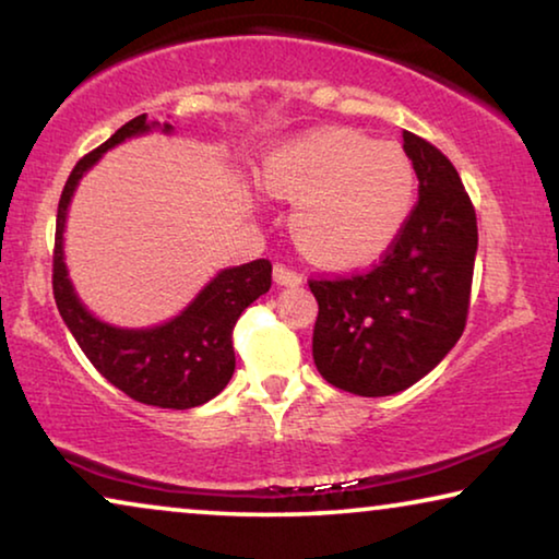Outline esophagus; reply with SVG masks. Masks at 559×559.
I'll return each mask as SVG.
<instances>
[{"label": "esophagus", "instance_id": "1", "mask_svg": "<svg viewBox=\"0 0 559 559\" xmlns=\"http://www.w3.org/2000/svg\"><path fill=\"white\" fill-rule=\"evenodd\" d=\"M273 278H276L278 286H296V283H301V273H296L290 265L286 263H276L273 265Z\"/></svg>", "mask_w": 559, "mask_h": 559}]
</instances>
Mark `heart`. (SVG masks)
<instances>
[{"mask_svg": "<svg viewBox=\"0 0 559 559\" xmlns=\"http://www.w3.org/2000/svg\"><path fill=\"white\" fill-rule=\"evenodd\" d=\"M263 186L296 200L290 233L306 255L333 269L379 258L412 213L416 170L399 143L356 130H321L265 157Z\"/></svg>", "mask_w": 559, "mask_h": 559, "instance_id": "1", "label": "heart"}]
</instances>
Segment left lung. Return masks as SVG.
Here are the masks:
<instances>
[{"instance_id":"8db88e82","label":"left lung","mask_w":559,"mask_h":559,"mask_svg":"<svg viewBox=\"0 0 559 559\" xmlns=\"http://www.w3.org/2000/svg\"><path fill=\"white\" fill-rule=\"evenodd\" d=\"M419 200L377 263L352 276L308 278L319 301L313 364L359 396L409 389L444 359L466 326L477 213L452 160L404 130Z\"/></svg>"}]
</instances>
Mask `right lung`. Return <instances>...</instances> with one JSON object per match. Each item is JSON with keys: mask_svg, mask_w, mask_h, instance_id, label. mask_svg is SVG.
<instances>
[{"mask_svg": "<svg viewBox=\"0 0 559 559\" xmlns=\"http://www.w3.org/2000/svg\"><path fill=\"white\" fill-rule=\"evenodd\" d=\"M157 122H147L145 115H138L93 153L80 157L72 168L60 195V205H57L52 294L74 341L112 386L140 404L163 406V409H193L218 396L233 377V369H236L233 329L240 313L271 288L273 269L269 258L221 271L178 319L145 331L107 326L93 313H87L74 296L62 261L67 205L82 175L90 165L97 163L105 150L122 143L124 138L147 132ZM168 130L170 124H165V132Z\"/></svg>", "mask_w": 559, "mask_h": 559, "instance_id": "1", "label": "right lung"}]
</instances>
